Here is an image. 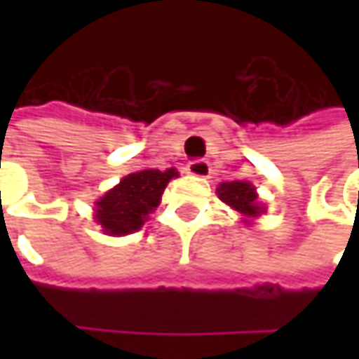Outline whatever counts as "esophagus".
I'll return each mask as SVG.
<instances>
[{"mask_svg":"<svg viewBox=\"0 0 359 359\" xmlns=\"http://www.w3.org/2000/svg\"><path fill=\"white\" fill-rule=\"evenodd\" d=\"M187 173L194 175V177H210L212 165H210V161H205V159H196V161H191V163L187 165Z\"/></svg>","mask_w":359,"mask_h":359,"instance_id":"34e87169","label":"esophagus"}]
</instances>
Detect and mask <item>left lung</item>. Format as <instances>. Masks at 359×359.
<instances>
[{"mask_svg": "<svg viewBox=\"0 0 359 359\" xmlns=\"http://www.w3.org/2000/svg\"><path fill=\"white\" fill-rule=\"evenodd\" d=\"M217 196L229 208L238 210L243 215H259L262 208L257 203L255 187L248 182H229L217 187Z\"/></svg>", "mask_w": 359, "mask_h": 359, "instance_id": "8db88e82", "label": "left lung"}]
</instances>
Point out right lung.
<instances>
[{
  "mask_svg": "<svg viewBox=\"0 0 359 359\" xmlns=\"http://www.w3.org/2000/svg\"><path fill=\"white\" fill-rule=\"evenodd\" d=\"M175 170H144L130 173L97 201L95 222L109 236H126L144 226L147 214L158 208L168 182L175 177Z\"/></svg>",
  "mask_w": 359,
  "mask_h": 359,
  "instance_id": "1",
  "label": "right lung"
}]
</instances>
